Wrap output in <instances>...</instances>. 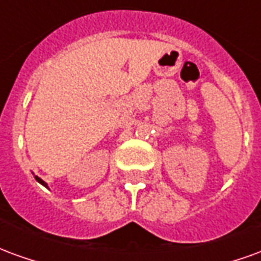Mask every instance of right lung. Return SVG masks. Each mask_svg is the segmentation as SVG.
Returning <instances> with one entry per match:
<instances>
[{
    "instance_id": "add662e5",
    "label": "right lung",
    "mask_w": 261,
    "mask_h": 261,
    "mask_svg": "<svg viewBox=\"0 0 261 261\" xmlns=\"http://www.w3.org/2000/svg\"><path fill=\"white\" fill-rule=\"evenodd\" d=\"M35 179H36V180L39 181L40 185H43V186H44V187H47V183H46V181H44V180H42V179H40L39 176H35Z\"/></svg>"
}]
</instances>
